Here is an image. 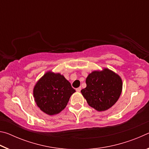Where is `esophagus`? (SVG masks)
I'll return each instance as SVG.
<instances>
[{
    "label": "esophagus",
    "instance_id": "esophagus-1",
    "mask_svg": "<svg viewBox=\"0 0 149 149\" xmlns=\"http://www.w3.org/2000/svg\"><path fill=\"white\" fill-rule=\"evenodd\" d=\"M81 90V87H79L77 88V89H76V91H77V92H80Z\"/></svg>",
    "mask_w": 149,
    "mask_h": 149
}]
</instances>
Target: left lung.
<instances>
[{
	"label": "left lung",
	"instance_id": "8db88e82",
	"mask_svg": "<svg viewBox=\"0 0 149 149\" xmlns=\"http://www.w3.org/2000/svg\"><path fill=\"white\" fill-rule=\"evenodd\" d=\"M87 87L81 91L90 107L105 111L114 105L122 91V81L117 74L108 68L94 71L86 79Z\"/></svg>",
	"mask_w": 149,
	"mask_h": 149
}]
</instances>
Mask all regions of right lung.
<instances>
[{
  "label": "right lung",
  "mask_w": 149,
  "mask_h": 149,
  "mask_svg": "<svg viewBox=\"0 0 149 149\" xmlns=\"http://www.w3.org/2000/svg\"><path fill=\"white\" fill-rule=\"evenodd\" d=\"M75 92V90L64 75L48 72L35 85L33 97L37 105L42 112L54 115L64 109Z\"/></svg>",
  "instance_id": "add662e5"
}]
</instances>
